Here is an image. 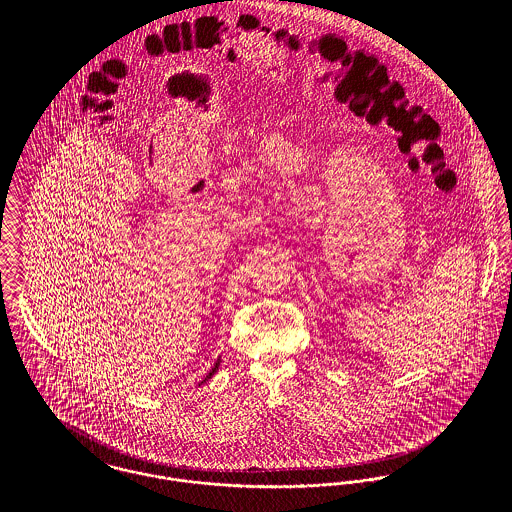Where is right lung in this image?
Here are the masks:
<instances>
[{
  "label": "right lung",
  "mask_w": 512,
  "mask_h": 512,
  "mask_svg": "<svg viewBox=\"0 0 512 512\" xmlns=\"http://www.w3.org/2000/svg\"><path fill=\"white\" fill-rule=\"evenodd\" d=\"M219 365H220V359H219V361H217V363H215V366H213V370H211V372H209V374H207V376H205V380H203V382H207V380H209V378H211V376H213V374H215V372H217V370H219ZM203 382H201V384H203Z\"/></svg>",
  "instance_id": "obj_1"
}]
</instances>
